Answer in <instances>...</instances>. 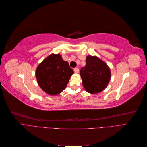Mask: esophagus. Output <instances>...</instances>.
I'll return each instance as SVG.
<instances>
[{
    "instance_id": "esophagus-1",
    "label": "esophagus",
    "mask_w": 147,
    "mask_h": 147,
    "mask_svg": "<svg viewBox=\"0 0 147 147\" xmlns=\"http://www.w3.org/2000/svg\"><path fill=\"white\" fill-rule=\"evenodd\" d=\"M74 72H75V73H78V72H79V69L77 68V67H76V68L74 69Z\"/></svg>"
}]
</instances>
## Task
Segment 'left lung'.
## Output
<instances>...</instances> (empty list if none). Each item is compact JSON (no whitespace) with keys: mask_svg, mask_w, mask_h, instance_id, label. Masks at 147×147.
<instances>
[{"mask_svg":"<svg viewBox=\"0 0 147 147\" xmlns=\"http://www.w3.org/2000/svg\"><path fill=\"white\" fill-rule=\"evenodd\" d=\"M80 74L86 91L96 94L103 91L111 78L110 70L103 61L97 56L89 55L86 59V65L80 70Z\"/></svg>","mask_w":147,"mask_h":147,"instance_id":"left-lung-1","label":"left lung"}]
</instances>
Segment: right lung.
I'll use <instances>...</instances> for the list:
<instances>
[{"label":"right lung","mask_w":147,"mask_h":147,"mask_svg":"<svg viewBox=\"0 0 147 147\" xmlns=\"http://www.w3.org/2000/svg\"><path fill=\"white\" fill-rule=\"evenodd\" d=\"M73 74L69 63L60 54H51L38 65L35 77L43 91L49 95H57L65 90Z\"/></svg>","instance_id":"1"}]
</instances>
